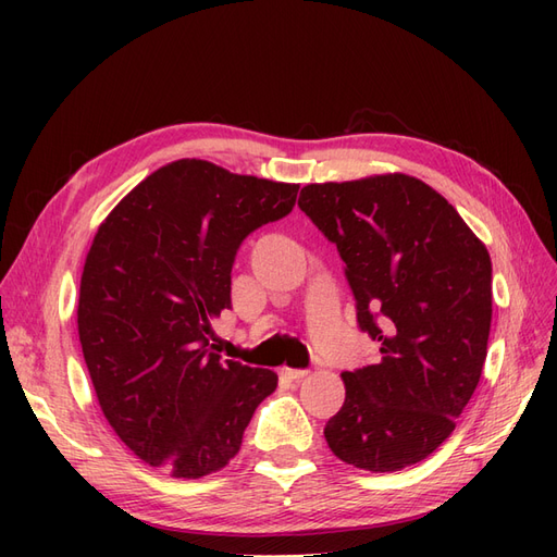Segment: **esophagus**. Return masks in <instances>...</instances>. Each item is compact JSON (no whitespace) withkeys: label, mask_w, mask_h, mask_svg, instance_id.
<instances>
[{"label":"esophagus","mask_w":557,"mask_h":557,"mask_svg":"<svg viewBox=\"0 0 557 557\" xmlns=\"http://www.w3.org/2000/svg\"><path fill=\"white\" fill-rule=\"evenodd\" d=\"M281 374H283L285 379H288V381H295V383H299V381H305V379L309 376V372H307V369H288V367H285Z\"/></svg>","instance_id":"esophagus-1"}]
</instances>
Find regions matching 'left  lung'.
Wrapping results in <instances>:
<instances>
[{"mask_svg": "<svg viewBox=\"0 0 557 557\" xmlns=\"http://www.w3.org/2000/svg\"><path fill=\"white\" fill-rule=\"evenodd\" d=\"M299 209L339 250L358 327L381 360L344 372L325 425L336 458L369 471L425 460L474 395L493 318V264L448 201L413 176L307 185Z\"/></svg>", "mask_w": 557, "mask_h": 557, "instance_id": "left-lung-1", "label": "left lung"}]
</instances>
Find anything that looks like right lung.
I'll return each mask as SVG.
<instances>
[{
    "mask_svg": "<svg viewBox=\"0 0 557 557\" xmlns=\"http://www.w3.org/2000/svg\"><path fill=\"white\" fill-rule=\"evenodd\" d=\"M299 185L178 160L141 181L86 258L78 339L107 420L123 444L176 479L225 467L272 369L221 360L211 320L232 307V267L250 232L295 207Z\"/></svg>",
    "mask_w": 557,
    "mask_h": 557,
    "instance_id": "right-lung-1",
    "label": "right lung"
}]
</instances>
